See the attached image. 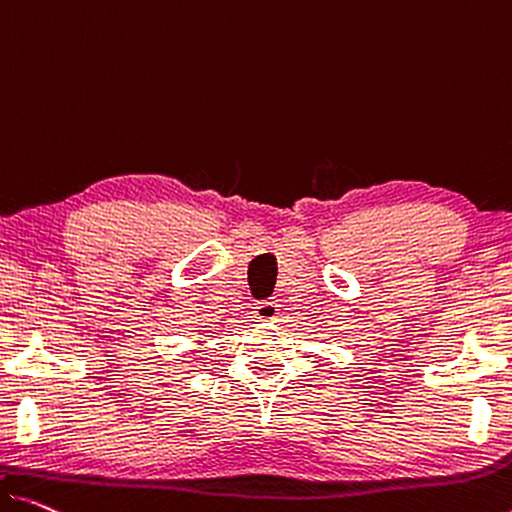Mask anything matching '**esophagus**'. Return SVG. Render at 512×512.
Returning <instances> with one entry per match:
<instances>
[{
	"instance_id": "34e87169",
	"label": "esophagus",
	"mask_w": 512,
	"mask_h": 512,
	"mask_svg": "<svg viewBox=\"0 0 512 512\" xmlns=\"http://www.w3.org/2000/svg\"><path fill=\"white\" fill-rule=\"evenodd\" d=\"M256 318L263 322H270L274 318H279V302L277 300H263L256 304Z\"/></svg>"
}]
</instances>
